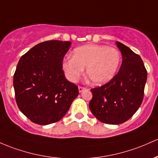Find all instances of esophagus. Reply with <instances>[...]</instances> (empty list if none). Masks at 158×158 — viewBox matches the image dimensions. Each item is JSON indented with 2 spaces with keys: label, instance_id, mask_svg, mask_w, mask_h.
Returning a JSON list of instances; mask_svg holds the SVG:
<instances>
[{
  "label": "esophagus",
  "instance_id": "34e87169",
  "mask_svg": "<svg viewBox=\"0 0 158 158\" xmlns=\"http://www.w3.org/2000/svg\"><path fill=\"white\" fill-rule=\"evenodd\" d=\"M86 90V88L85 87H82V86H79V92H82L83 91Z\"/></svg>",
  "mask_w": 158,
  "mask_h": 158
}]
</instances>
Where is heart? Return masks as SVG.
<instances>
[{
  "instance_id": "heart-1",
  "label": "heart",
  "mask_w": 158,
  "mask_h": 158,
  "mask_svg": "<svg viewBox=\"0 0 158 158\" xmlns=\"http://www.w3.org/2000/svg\"><path fill=\"white\" fill-rule=\"evenodd\" d=\"M121 64V54L115 48L101 45H88L76 48L73 57L63 63L67 78L75 82L82 74L94 85L109 82L115 76Z\"/></svg>"
}]
</instances>
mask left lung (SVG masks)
Returning <instances> with one entry per match:
<instances>
[{"instance_id": "1", "label": "left lung", "mask_w": 158, "mask_h": 158, "mask_svg": "<svg viewBox=\"0 0 158 158\" xmlns=\"http://www.w3.org/2000/svg\"><path fill=\"white\" fill-rule=\"evenodd\" d=\"M123 59L118 73L109 82L91 89L89 109L101 122L119 124L134 115L143 102L147 70L141 57L116 41Z\"/></svg>"}]
</instances>
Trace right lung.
Returning a JSON list of instances; mask_svg holds the SVG:
<instances>
[{"label":"right lung","mask_w":158,"mask_h":158,"mask_svg":"<svg viewBox=\"0 0 158 158\" xmlns=\"http://www.w3.org/2000/svg\"><path fill=\"white\" fill-rule=\"evenodd\" d=\"M69 41L48 40L36 45L19 60L13 76L15 101L32 122L47 125L60 121L79 95L66 79L63 59Z\"/></svg>","instance_id":"obj_1"}]
</instances>
